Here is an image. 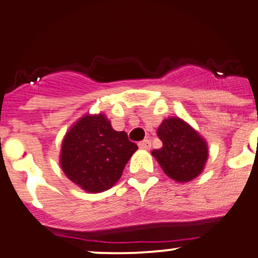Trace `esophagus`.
<instances>
[{"label": "esophagus", "instance_id": "1", "mask_svg": "<svg viewBox=\"0 0 258 258\" xmlns=\"http://www.w3.org/2000/svg\"><path fill=\"white\" fill-rule=\"evenodd\" d=\"M138 145H139L140 149L148 150V149H150V147H152V143H150L149 139H144V140H142V142H139V144Z\"/></svg>", "mask_w": 258, "mask_h": 258}]
</instances>
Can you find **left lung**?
Here are the masks:
<instances>
[{
	"label": "left lung",
	"mask_w": 258,
	"mask_h": 258,
	"mask_svg": "<svg viewBox=\"0 0 258 258\" xmlns=\"http://www.w3.org/2000/svg\"><path fill=\"white\" fill-rule=\"evenodd\" d=\"M157 135L163 147L152 154L168 177L184 183L202 173L208 159L207 143L189 124L175 116L164 119Z\"/></svg>",
	"instance_id": "8db88e82"
}]
</instances>
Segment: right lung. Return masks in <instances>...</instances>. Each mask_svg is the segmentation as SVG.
Segmentation results:
<instances>
[{
	"instance_id": "1",
	"label": "right lung",
	"mask_w": 258,
	"mask_h": 258,
	"mask_svg": "<svg viewBox=\"0 0 258 258\" xmlns=\"http://www.w3.org/2000/svg\"><path fill=\"white\" fill-rule=\"evenodd\" d=\"M138 145L116 132L104 114L85 115L66 133L60 164L66 177L90 193L113 187Z\"/></svg>"
}]
</instances>
